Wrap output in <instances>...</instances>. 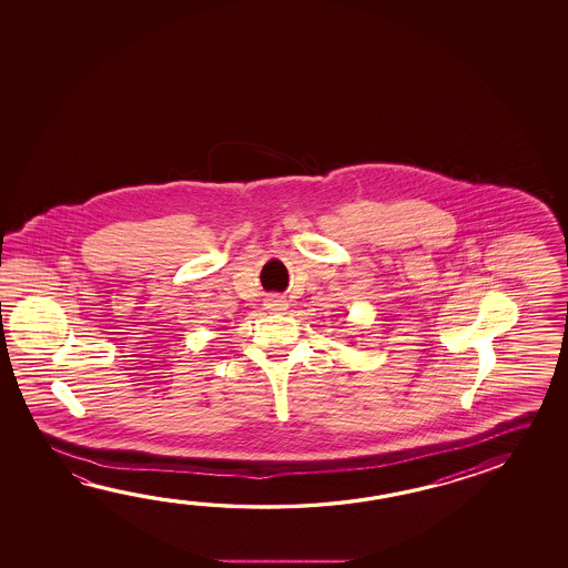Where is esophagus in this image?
I'll return each instance as SVG.
<instances>
[{
    "label": "esophagus",
    "instance_id": "obj_1",
    "mask_svg": "<svg viewBox=\"0 0 568 568\" xmlns=\"http://www.w3.org/2000/svg\"><path fill=\"white\" fill-rule=\"evenodd\" d=\"M287 298L280 297V295H271L265 298V308H270L271 313H283L287 311Z\"/></svg>",
    "mask_w": 568,
    "mask_h": 568
}]
</instances>
